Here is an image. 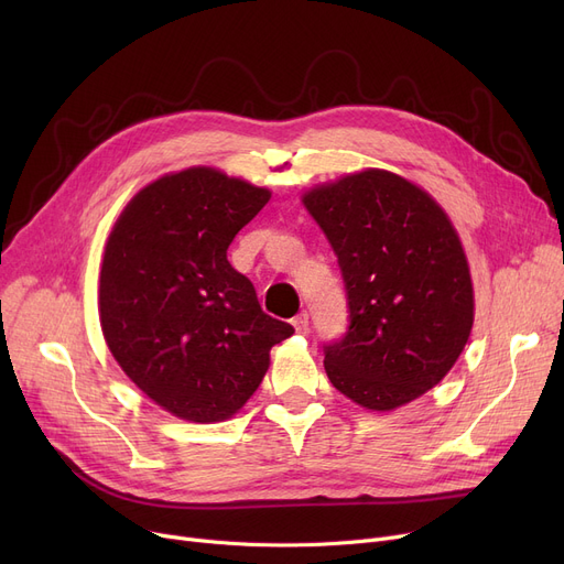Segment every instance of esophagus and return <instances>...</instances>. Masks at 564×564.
Returning a JSON list of instances; mask_svg holds the SVG:
<instances>
[{
    "label": "esophagus",
    "instance_id": "obj_1",
    "mask_svg": "<svg viewBox=\"0 0 564 564\" xmlns=\"http://www.w3.org/2000/svg\"><path fill=\"white\" fill-rule=\"evenodd\" d=\"M292 327L297 329V334H308V313L302 311L297 317L292 319Z\"/></svg>",
    "mask_w": 564,
    "mask_h": 564
}]
</instances>
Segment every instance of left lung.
Here are the masks:
<instances>
[{"label":"left lung","instance_id":"obj_1","mask_svg":"<svg viewBox=\"0 0 564 564\" xmlns=\"http://www.w3.org/2000/svg\"><path fill=\"white\" fill-rule=\"evenodd\" d=\"M343 272L349 327L324 345L334 387L372 411L421 398L473 327L468 262L448 215L404 177L366 169L304 194Z\"/></svg>","mask_w":564,"mask_h":564}]
</instances>
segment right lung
<instances>
[{
    "mask_svg": "<svg viewBox=\"0 0 564 564\" xmlns=\"http://www.w3.org/2000/svg\"><path fill=\"white\" fill-rule=\"evenodd\" d=\"M270 196L192 166L143 187L113 224L100 270L102 334L123 372L177 419H230L260 387L270 349L294 334L260 308L226 256Z\"/></svg>",
    "mask_w": 564,
    "mask_h": 564,
    "instance_id": "right-lung-1",
    "label": "right lung"
}]
</instances>
